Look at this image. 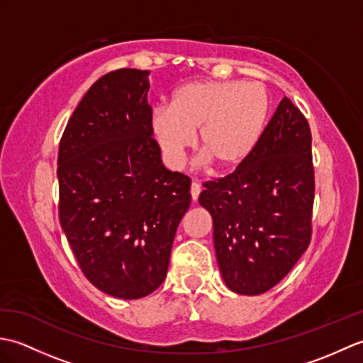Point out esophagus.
<instances>
[{
    "mask_svg": "<svg viewBox=\"0 0 363 363\" xmlns=\"http://www.w3.org/2000/svg\"><path fill=\"white\" fill-rule=\"evenodd\" d=\"M199 194H201V187H199V184H196V182H191V186H190V195H191V199H194V201H198V196H199Z\"/></svg>",
    "mask_w": 363,
    "mask_h": 363,
    "instance_id": "esophagus-1",
    "label": "esophagus"
}]
</instances>
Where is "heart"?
Wrapping results in <instances>:
<instances>
[{"mask_svg":"<svg viewBox=\"0 0 363 363\" xmlns=\"http://www.w3.org/2000/svg\"><path fill=\"white\" fill-rule=\"evenodd\" d=\"M269 112L264 86L245 81H195L176 89L169 106L154 107L151 134L169 168H181L198 146L220 172L243 165L259 145Z\"/></svg>","mask_w":363,"mask_h":363,"instance_id":"heart-1","label":"heart"}]
</instances>
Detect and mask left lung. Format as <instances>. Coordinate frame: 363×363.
<instances>
[{
    "label": "left lung",
    "mask_w": 363,
    "mask_h": 363,
    "mask_svg": "<svg viewBox=\"0 0 363 363\" xmlns=\"http://www.w3.org/2000/svg\"><path fill=\"white\" fill-rule=\"evenodd\" d=\"M203 187L228 287L250 296L273 289L312 240L315 172L303 112L282 98L250 159Z\"/></svg>",
    "instance_id": "1"
}]
</instances>
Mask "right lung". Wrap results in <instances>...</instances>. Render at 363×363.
<instances>
[{
    "mask_svg": "<svg viewBox=\"0 0 363 363\" xmlns=\"http://www.w3.org/2000/svg\"><path fill=\"white\" fill-rule=\"evenodd\" d=\"M150 72L101 76L59 143V220L84 276L121 299L164 282L190 177L162 165L150 128Z\"/></svg>",
    "mask_w": 363,
    "mask_h": 363,
    "instance_id": "right-lung-1",
    "label": "right lung"
}]
</instances>
